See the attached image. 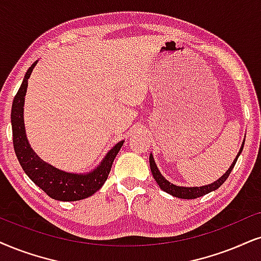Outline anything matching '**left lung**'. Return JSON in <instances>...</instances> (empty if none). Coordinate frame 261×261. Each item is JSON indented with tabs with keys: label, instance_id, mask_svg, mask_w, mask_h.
Returning a JSON list of instances; mask_svg holds the SVG:
<instances>
[{
	"label": "left lung",
	"instance_id": "1",
	"mask_svg": "<svg viewBox=\"0 0 261 261\" xmlns=\"http://www.w3.org/2000/svg\"><path fill=\"white\" fill-rule=\"evenodd\" d=\"M243 144H245V142H243L242 146H241V149L239 151V154L236 155V159L233 160V163L231 164V166L229 167V170H227L226 172L224 173L218 180H216V182L208 184V186H202V187H179V186H174V184L170 183L169 180H167L166 178H165L163 174L160 173V171L158 170L156 164H155V161H154L153 155L150 154L149 155V165H150L151 174H153L154 179L156 180L158 186H159L164 191H166L167 194H171L172 196L179 197V199H188V200L196 199V197L206 195V194L211 193V191L217 190L224 182H225V180L227 179V177H229V174L231 173L233 166H235L236 161H237V159H239L241 151H242V149H243Z\"/></svg>",
	"mask_w": 261,
	"mask_h": 261
}]
</instances>
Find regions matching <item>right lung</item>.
I'll use <instances>...</instances> for the list:
<instances>
[{"mask_svg": "<svg viewBox=\"0 0 261 261\" xmlns=\"http://www.w3.org/2000/svg\"><path fill=\"white\" fill-rule=\"evenodd\" d=\"M36 65L37 61L34 62L26 72L24 81L13 100L11 121L15 155L30 179L51 199L59 201L87 199L96 193L107 180L112 165L118 151L124 144V141L118 142L106 154L96 169L89 173L65 172L43 161L30 146L24 124V102L28 90V82Z\"/></svg>", "mask_w": 261, "mask_h": 261, "instance_id": "add662e5", "label": "right lung"}]
</instances>
